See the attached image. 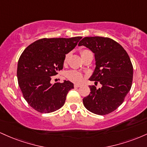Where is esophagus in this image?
I'll return each mask as SVG.
<instances>
[{
  "label": "esophagus",
  "instance_id": "esophagus-1",
  "mask_svg": "<svg viewBox=\"0 0 147 147\" xmlns=\"http://www.w3.org/2000/svg\"><path fill=\"white\" fill-rule=\"evenodd\" d=\"M80 86H81L80 84H75V85H74V87H75V88H79V87H80Z\"/></svg>",
  "mask_w": 147,
  "mask_h": 147
}]
</instances>
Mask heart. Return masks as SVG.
<instances>
[{"instance_id":"heart-1","label":"heart","mask_w":147,"mask_h":147,"mask_svg":"<svg viewBox=\"0 0 147 147\" xmlns=\"http://www.w3.org/2000/svg\"><path fill=\"white\" fill-rule=\"evenodd\" d=\"M90 52L89 50H82V51L80 52L81 56L82 57H84L88 53ZM68 58H69V55L67 54L65 55V57H64V60H63V63L66 64L67 62L68 61ZM67 77H68L69 80L72 81V82H75V83H81V82L83 81L84 79V77L83 75H82L81 72H79L77 70H70V71L68 72L67 73Z\"/></svg>"}]
</instances>
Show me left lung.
Segmentation results:
<instances>
[{"label": "left lung", "instance_id": "obj_1", "mask_svg": "<svg viewBox=\"0 0 147 147\" xmlns=\"http://www.w3.org/2000/svg\"><path fill=\"white\" fill-rule=\"evenodd\" d=\"M95 54L96 68L90 81L100 83L83 99L84 105L93 113L104 115L112 113L124 101L131 90L133 68L129 55L120 44L108 37H84L79 43Z\"/></svg>", "mask_w": 147, "mask_h": 147}]
</instances>
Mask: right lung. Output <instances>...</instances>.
Masks as SVG:
<instances>
[{
  "mask_svg": "<svg viewBox=\"0 0 147 147\" xmlns=\"http://www.w3.org/2000/svg\"><path fill=\"white\" fill-rule=\"evenodd\" d=\"M82 36L41 38L28 45L18 62V83L26 102L41 113L58 110L65 104L69 81L51 84L52 76L62 70L65 55L77 45Z\"/></svg>",
  "mask_w": 147,
  "mask_h": 147,
  "instance_id": "right-lung-1",
  "label": "right lung"
}]
</instances>
